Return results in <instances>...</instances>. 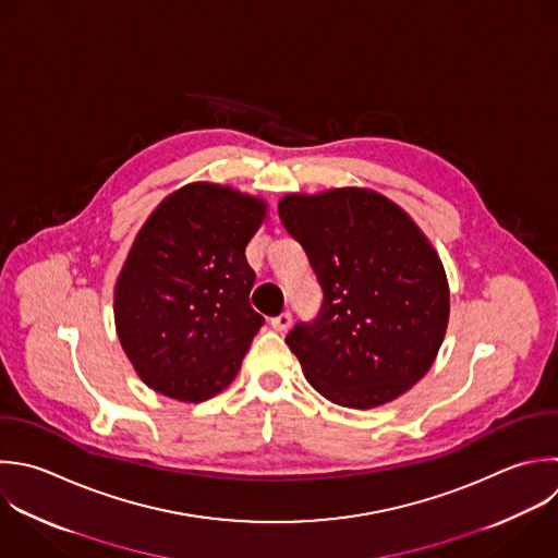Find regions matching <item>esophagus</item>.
Segmentation results:
<instances>
[{
    "mask_svg": "<svg viewBox=\"0 0 558 558\" xmlns=\"http://www.w3.org/2000/svg\"><path fill=\"white\" fill-rule=\"evenodd\" d=\"M270 325L275 331H286L292 325V314L290 312H281L279 316L270 318Z\"/></svg>",
    "mask_w": 558,
    "mask_h": 558,
    "instance_id": "esophagus-1",
    "label": "esophagus"
}]
</instances>
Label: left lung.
Returning a JSON list of instances; mask_svg holds the SVG:
<instances>
[{
	"mask_svg": "<svg viewBox=\"0 0 558 558\" xmlns=\"http://www.w3.org/2000/svg\"><path fill=\"white\" fill-rule=\"evenodd\" d=\"M279 218L323 288L318 316L286 338L314 390L357 410L410 390L429 371L449 320L445 268L423 231L364 187L288 194Z\"/></svg>",
	"mask_w": 558,
	"mask_h": 558,
	"instance_id": "1",
	"label": "left lung"
}]
</instances>
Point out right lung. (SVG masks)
<instances>
[{
	"mask_svg": "<svg viewBox=\"0 0 558 558\" xmlns=\"http://www.w3.org/2000/svg\"><path fill=\"white\" fill-rule=\"evenodd\" d=\"M266 218L262 198L190 183L140 229L116 283V327L148 388L201 403L225 390L264 325L248 294L246 246Z\"/></svg>",
	"mask_w": 558,
	"mask_h": 558,
	"instance_id": "add662e5",
	"label": "right lung"
}]
</instances>
